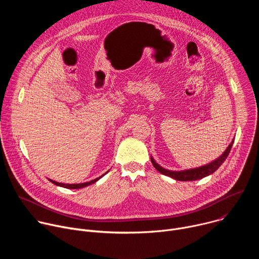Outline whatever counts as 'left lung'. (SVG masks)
<instances>
[{
  "label": "left lung",
  "mask_w": 259,
  "mask_h": 259,
  "mask_svg": "<svg viewBox=\"0 0 259 259\" xmlns=\"http://www.w3.org/2000/svg\"><path fill=\"white\" fill-rule=\"evenodd\" d=\"M234 143V139L231 142V144L228 146V149L224 152V154L219 156L217 159H215L214 161H212L209 164H206L204 166L201 167H197V168H193V169H187V170H181V171H172V170H168L163 168L162 166H160L155 159L151 156V161L154 165V167L162 174L169 176L175 180H179V181H194V180H198L201 178H204L210 174H212L213 172H215L223 163L226 161V159L228 158L232 146Z\"/></svg>",
  "instance_id": "obj_1"
}]
</instances>
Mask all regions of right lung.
<instances>
[{"label":"right lung","instance_id":"1","mask_svg":"<svg viewBox=\"0 0 259 259\" xmlns=\"http://www.w3.org/2000/svg\"><path fill=\"white\" fill-rule=\"evenodd\" d=\"M108 172V171H107ZM107 172H105L104 174H102L101 176H99V177H97V178H95V179H93V180H90V181H87V182H83V183H61V182H57V181H55V180H52V179H49L52 183H54V184H56V186H58V187H61V188H64V189H70V190H77V189H82V188H86V187H88V186H90V184H92V183H95L96 181H98L102 176H104Z\"/></svg>","mask_w":259,"mask_h":259}]
</instances>
